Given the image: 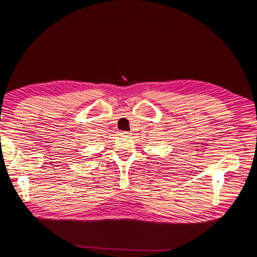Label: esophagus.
I'll list each match as a JSON object with an SVG mask.
<instances>
[{"instance_id": "obj_1", "label": "esophagus", "mask_w": 257, "mask_h": 257, "mask_svg": "<svg viewBox=\"0 0 257 257\" xmlns=\"http://www.w3.org/2000/svg\"><path fill=\"white\" fill-rule=\"evenodd\" d=\"M121 135H123V136H126V135H130V133L128 132H122V133H120Z\"/></svg>"}]
</instances>
